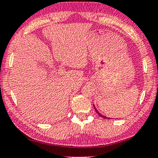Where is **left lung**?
<instances>
[{
  "instance_id": "1",
  "label": "left lung",
  "mask_w": 158,
  "mask_h": 158,
  "mask_svg": "<svg viewBox=\"0 0 158 158\" xmlns=\"http://www.w3.org/2000/svg\"><path fill=\"white\" fill-rule=\"evenodd\" d=\"M94 110H95V111H96V112H97V113L98 114H99V116H101V117H102V118H106H106H107V117H105V116L102 115V114H100V113H99V112L97 111V109H96V107H95V106H94Z\"/></svg>"
}]
</instances>
